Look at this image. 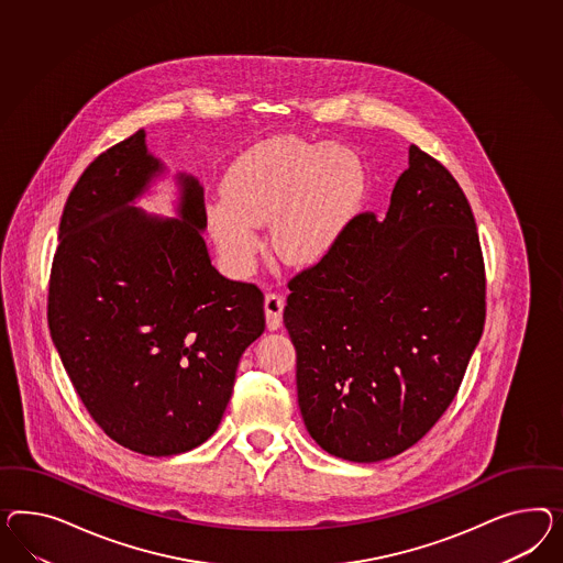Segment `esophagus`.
I'll return each mask as SVG.
<instances>
[{"label":"esophagus","instance_id":"obj_1","mask_svg":"<svg viewBox=\"0 0 563 563\" xmlns=\"http://www.w3.org/2000/svg\"><path fill=\"white\" fill-rule=\"evenodd\" d=\"M283 309H285V299L280 295L268 292L264 297V313H266L268 330H278L283 325Z\"/></svg>","mask_w":563,"mask_h":563}]
</instances>
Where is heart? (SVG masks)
<instances>
[{"mask_svg": "<svg viewBox=\"0 0 563 563\" xmlns=\"http://www.w3.org/2000/svg\"><path fill=\"white\" fill-rule=\"evenodd\" d=\"M365 186L358 155L344 145L271 139L240 155L207 207L214 243L229 268L256 266L260 223L273 219L274 252L289 264L323 258L354 213Z\"/></svg>", "mask_w": 563, "mask_h": 563, "instance_id": "obj_1", "label": "heart"}]
</instances>
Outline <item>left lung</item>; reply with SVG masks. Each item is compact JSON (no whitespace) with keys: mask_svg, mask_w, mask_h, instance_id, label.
I'll return each instance as SVG.
<instances>
[{"mask_svg":"<svg viewBox=\"0 0 563 563\" xmlns=\"http://www.w3.org/2000/svg\"><path fill=\"white\" fill-rule=\"evenodd\" d=\"M283 313L307 432L330 455L377 463L420 441L455 399L486 320L472 207L410 145L383 221L358 214Z\"/></svg>","mask_w":563,"mask_h":563,"instance_id":"1","label":"left lung"}]
</instances>
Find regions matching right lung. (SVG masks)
<instances>
[{
    "mask_svg": "<svg viewBox=\"0 0 563 563\" xmlns=\"http://www.w3.org/2000/svg\"><path fill=\"white\" fill-rule=\"evenodd\" d=\"M167 167L145 131L100 153L63 209L48 330L86 410L112 441L186 453L221 424L264 295L229 280L205 243V190L178 172L176 217L135 207Z\"/></svg>",
    "mask_w": 563,
    "mask_h": 563,
    "instance_id": "1",
    "label": "right lung"
}]
</instances>
